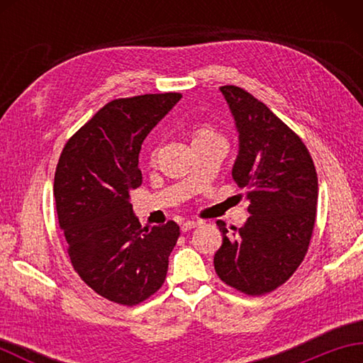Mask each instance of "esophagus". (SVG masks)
<instances>
[{
  "instance_id": "1",
  "label": "esophagus",
  "mask_w": 363,
  "mask_h": 363,
  "mask_svg": "<svg viewBox=\"0 0 363 363\" xmlns=\"http://www.w3.org/2000/svg\"><path fill=\"white\" fill-rule=\"evenodd\" d=\"M196 226H199V221H186V223H182V226H181V229L184 230V233H187V230H191V229H195Z\"/></svg>"
}]
</instances>
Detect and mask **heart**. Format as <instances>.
I'll return each mask as SVG.
<instances>
[{"label": "heart", "instance_id": "b5f03b06", "mask_svg": "<svg viewBox=\"0 0 363 363\" xmlns=\"http://www.w3.org/2000/svg\"><path fill=\"white\" fill-rule=\"evenodd\" d=\"M209 137H215V133L209 128H199L196 129V133L194 135V140H199V138H209Z\"/></svg>", "mask_w": 363, "mask_h": 363}]
</instances>
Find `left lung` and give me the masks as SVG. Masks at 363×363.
<instances>
[{
  "label": "left lung",
  "instance_id": "8db88e82",
  "mask_svg": "<svg viewBox=\"0 0 363 363\" xmlns=\"http://www.w3.org/2000/svg\"><path fill=\"white\" fill-rule=\"evenodd\" d=\"M238 134L233 179L250 201L242 228L218 220L223 245L213 267L223 282L248 295L279 287L303 262L317 215L318 179L306 145L248 91L220 87Z\"/></svg>",
  "mask_w": 363,
  "mask_h": 363
}]
</instances>
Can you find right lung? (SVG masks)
<instances>
[{"label":"right lung","mask_w":363,"mask_h":363,"mask_svg":"<svg viewBox=\"0 0 363 363\" xmlns=\"http://www.w3.org/2000/svg\"><path fill=\"white\" fill-rule=\"evenodd\" d=\"M181 94L115 99L84 125L60 154L54 176L59 225L68 256L90 289L135 306L165 281L179 226L142 228L130 191L142 186L138 152Z\"/></svg>","instance_id":"obj_1"}]
</instances>
